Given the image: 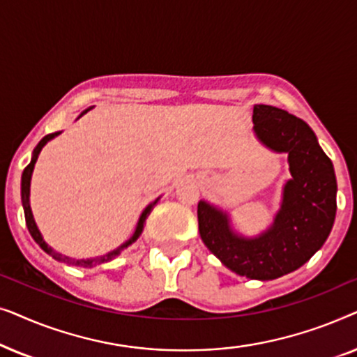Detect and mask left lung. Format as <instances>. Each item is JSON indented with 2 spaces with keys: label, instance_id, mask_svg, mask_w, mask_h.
Instances as JSON below:
<instances>
[{
  "label": "left lung",
  "instance_id": "8db88e82",
  "mask_svg": "<svg viewBox=\"0 0 357 357\" xmlns=\"http://www.w3.org/2000/svg\"><path fill=\"white\" fill-rule=\"evenodd\" d=\"M258 139L287 153L292 178L284 185L275 222L257 238L232 232L227 214L198 203V229L204 245L229 270L250 280H276L297 270L324 245L336 214L333 164L304 120L278 107H253Z\"/></svg>",
  "mask_w": 357,
  "mask_h": 357
}]
</instances>
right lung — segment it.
<instances>
[{"label":"right lung","mask_w":357,"mask_h":357,"mask_svg":"<svg viewBox=\"0 0 357 357\" xmlns=\"http://www.w3.org/2000/svg\"><path fill=\"white\" fill-rule=\"evenodd\" d=\"M87 110H89V109H87ZM87 110L82 112V114H86ZM82 114H81V115H82ZM56 135H60V131H56V133H50V135L43 136V138L40 139V143L37 144V148L33 149V155H32V160H31V164H29L27 167L24 169V172H22L21 195H22V206H24V214H26V224H27V229H29V232H31V236L33 237V241H36V242L38 243V245L42 247V250H43V252H47L48 255H52L53 258H55V260H60V261H63V263H68V265L82 266V268H92V266L99 265V263L109 261L112 257L119 255L121 248L128 247L130 243H133V242L136 241V238L139 237V234L143 232V226H144V221H146V218H148V214L151 213V209H153L154 204L158 203V199H155V202H154L153 204H149V206L146 208L144 211H143V214H141V218H139V222H138V226H136V231H135V234H133V237H131L130 241L126 242V243H123V245H121V247L119 248V250L112 252V253H109V255H105V257H100V258H91V260H75V258H70V257H63V255H60V253H56L55 250H52V248L48 247L47 243H45V241H43V238H42L40 232H38V229H37V226H36V221H33V216H32V211H31V204H29V193H31V177H32V170H33V165H36V162H37V158H38V154H40V151H42L43 146H45V144L48 143V141H50L52 138H55Z\"/></svg>","instance_id":"right-lung-1"}]
</instances>
